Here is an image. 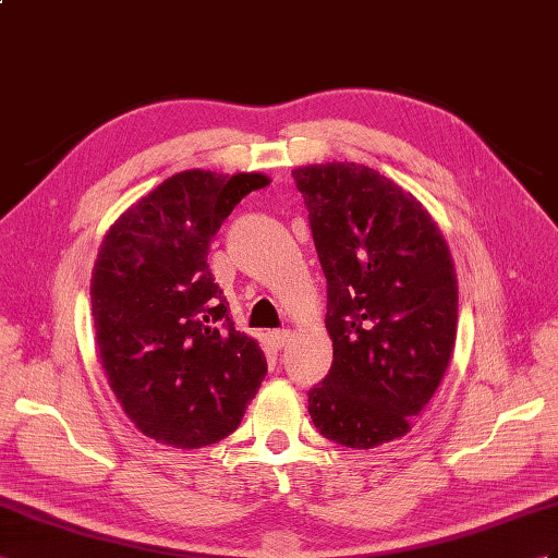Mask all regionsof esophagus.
Wrapping results in <instances>:
<instances>
[{"label":"esophagus","instance_id":"1","mask_svg":"<svg viewBox=\"0 0 558 558\" xmlns=\"http://www.w3.org/2000/svg\"><path fill=\"white\" fill-rule=\"evenodd\" d=\"M290 337H292L290 330H276V332H270V339H274V344H276L278 349H282L284 344H288Z\"/></svg>","mask_w":558,"mask_h":558}]
</instances>
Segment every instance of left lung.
<instances>
[{
  "label": "left lung",
  "mask_w": 558,
  "mask_h": 558,
  "mask_svg": "<svg viewBox=\"0 0 558 558\" xmlns=\"http://www.w3.org/2000/svg\"><path fill=\"white\" fill-rule=\"evenodd\" d=\"M292 177L327 280L335 351L308 415L339 446L377 448L410 432L452 359L448 242L415 195L365 165H308Z\"/></svg>",
  "instance_id": "1"
}]
</instances>
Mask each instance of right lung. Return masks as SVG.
Wrapping results in <instances>:
<instances>
[{"label":"right lung","mask_w":558,"mask_h":558,"mask_svg":"<svg viewBox=\"0 0 558 558\" xmlns=\"http://www.w3.org/2000/svg\"><path fill=\"white\" fill-rule=\"evenodd\" d=\"M264 174L189 169L126 209L92 274L96 347L141 434L203 448L233 434L266 377V355L228 316L209 242Z\"/></svg>","instance_id":"add662e5"}]
</instances>
